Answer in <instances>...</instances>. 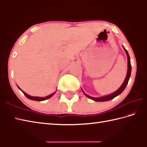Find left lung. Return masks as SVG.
Instances as JSON below:
<instances>
[{
	"label": "left lung",
	"instance_id": "1",
	"mask_svg": "<svg viewBox=\"0 0 147 147\" xmlns=\"http://www.w3.org/2000/svg\"><path fill=\"white\" fill-rule=\"evenodd\" d=\"M123 48L124 49V51H125V53H126L127 56V66H128V68H127V75H126V77H125V79L124 80V82L122 84V86L120 87V88L117 90L116 91H115L114 92H113V93L110 94L109 95H107V96H105L103 97H100V98H94V97H91L90 96H89L88 94H86L83 91V90L82 89V92H84V94L87 97L89 98L91 100L96 101H109L110 100H112L113 98H114L115 97H116L117 96L119 95L121 93V92L124 90V89L125 88V87H126L128 81H129V79L130 76H131V61H130V57L129 55V54L127 53V51H126L124 47H123Z\"/></svg>",
	"mask_w": 147,
	"mask_h": 147
}]
</instances>
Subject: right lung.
Here are the masks:
<instances>
[{"label":"right lung","mask_w":147,"mask_h":147,"mask_svg":"<svg viewBox=\"0 0 147 147\" xmlns=\"http://www.w3.org/2000/svg\"><path fill=\"white\" fill-rule=\"evenodd\" d=\"M18 88L21 91H22V92H23V93L25 94V96L27 98H28V99H30V100H34V101H44V100H47V99H49V98H50L51 97H52L55 94V92H54V93H53V94H50V95H48V96H46V97H38V96H30V95H28V94H26V92H25L24 91H23L22 89H21L18 86Z\"/></svg>","instance_id":"1"}]
</instances>
